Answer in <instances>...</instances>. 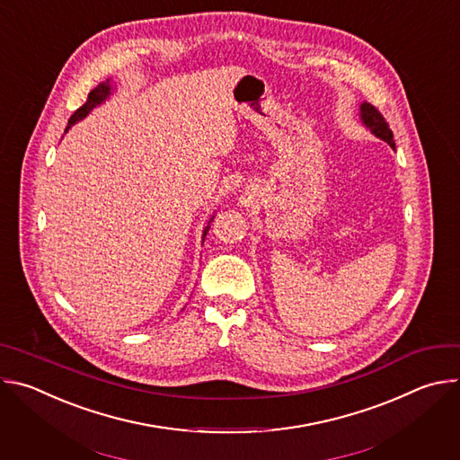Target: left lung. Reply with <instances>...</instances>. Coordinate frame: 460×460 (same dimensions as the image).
<instances>
[{
	"label": "left lung",
	"mask_w": 460,
	"mask_h": 460,
	"mask_svg": "<svg viewBox=\"0 0 460 460\" xmlns=\"http://www.w3.org/2000/svg\"><path fill=\"white\" fill-rule=\"evenodd\" d=\"M360 119H362V123L371 130V133H373L376 138L387 142L391 149H395V142H393L391 128H389L387 121L384 119V116L380 114V111H378L376 107H373L371 103L364 102V103L360 105Z\"/></svg>",
	"instance_id": "1"
}]
</instances>
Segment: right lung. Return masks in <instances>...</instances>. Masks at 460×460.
<instances>
[{"mask_svg":"<svg viewBox=\"0 0 460 460\" xmlns=\"http://www.w3.org/2000/svg\"><path fill=\"white\" fill-rule=\"evenodd\" d=\"M109 94H111V84H109V80L105 82V84H100L98 87H94L91 93H89V98H87V102L71 116V119H69V125H67V128H65V133H67V130L76 123V121H80V119H84L96 105H100V103H103L107 98H109ZM215 217H211V220H213ZM209 220V222H211ZM208 231H209V226L204 229V238H206V234H208Z\"/></svg>","mask_w":460,"mask_h":460,"instance_id":"1","label":"right lung"}]
</instances>
